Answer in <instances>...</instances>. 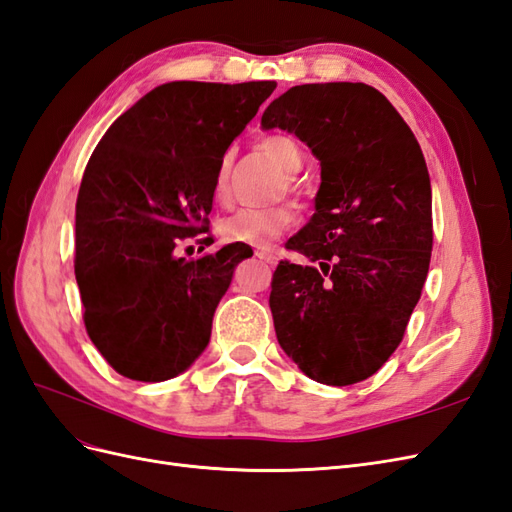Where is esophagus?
Here are the masks:
<instances>
[{
  "label": "esophagus",
  "instance_id": "esophagus-1",
  "mask_svg": "<svg viewBox=\"0 0 512 512\" xmlns=\"http://www.w3.org/2000/svg\"><path fill=\"white\" fill-rule=\"evenodd\" d=\"M256 256H258L262 262H267V265H275V260H277L269 250H256Z\"/></svg>",
  "mask_w": 512,
  "mask_h": 512
}]
</instances>
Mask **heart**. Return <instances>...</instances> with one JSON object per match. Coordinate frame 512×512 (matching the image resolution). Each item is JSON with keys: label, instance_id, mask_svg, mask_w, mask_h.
Listing matches in <instances>:
<instances>
[{"label": "heart", "instance_id": "1", "mask_svg": "<svg viewBox=\"0 0 512 512\" xmlns=\"http://www.w3.org/2000/svg\"><path fill=\"white\" fill-rule=\"evenodd\" d=\"M260 151L269 160H273L284 175L294 177L303 168V153L299 145L288 136H269L260 143ZM228 170L230 158L226 156L215 173L213 196L220 205L228 203ZM294 224V213L290 207H271V209H241L232 213L230 218L220 222V235L228 243H245L252 247H269L277 237H282Z\"/></svg>", "mask_w": 512, "mask_h": 512}]
</instances>
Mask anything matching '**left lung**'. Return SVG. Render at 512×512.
<instances>
[{
    "instance_id": "obj_1",
    "label": "left lung",
    "mask_w": 512,
    "mask_h": 512,
    "mask_svg": "<svg viewBox=\"0 0 512 512\" xmlns=\"http://www.w3.org/2000/svg\"><path fill=\"white\" fill-rule=\"evenodd\" d=\"M262 130L299 136L320 160L316 213L271 282L277 342L307 378L361 382L389 361L427 280L433 224L421 145L395 106L365 83L297 85Z\"/></svg>"
}]
</instances>
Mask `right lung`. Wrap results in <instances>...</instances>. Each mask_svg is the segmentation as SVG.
<instances>
[{
    "mask_svg": "<svg viewBox=\"0 0 512 512\" xmlns=\"http://www.w3.org/2000/svg\"><path fill=\"white\" fill-rule=\"evenodd\" d=\"M273 89V81L164 83L91 153L76 198L74 275L87 335L117 374L170 380L207 348L215 307L254 252L230 243L179 258L177 247L209 232L218 166Z\"/></svg>",
    "mask_w": 512,
    "mask_h": 512,
    "instance_id": "1",
    "label": "right lung"
}]
</instances>
